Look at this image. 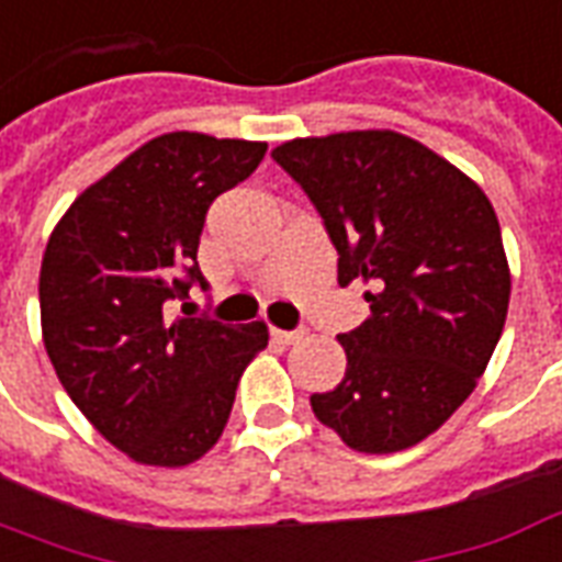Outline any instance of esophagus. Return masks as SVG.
Masks as SVG:
<instances>
[{
    "label": "esophagus",
    "mask_w": 562,
    "mask_h": 562,
    "mask_svg": "<svg viewBox=\"0 0 562 562\" xmlns=\"http://www.w3.org/2000/svg\"><path fill=\"white\" fill-rule=\"evenodd\" d=\"M270 334H273V339H277V342H282V345H294V342H301V339H303V330H277V327H273Z\"/></svg>",
    "instance_id": "1"
}]
</instances>
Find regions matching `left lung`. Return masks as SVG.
<instances>
[{"label":"left lung","instance_id":"obj_1","mask_svg":"<svg viewBox=\"0 0 562 562\" xmlns=\"http://www.w3.org/2000/svg\"><path fill=\"white\" fill-rule=\"evenodd\" d=\"M270 157L318 211L339 285L378 289L372 315L339 334L348 369L310 396L315 417L357 452L408 450L471 396L503 334L509 268L492 202L393 131L292 139Z\"/></svg>","mask_w":562,"mask_h":562}]
</instances>
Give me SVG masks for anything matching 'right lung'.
<instances>
[{"label":"right lung","mask_w":562,"mask_h":562,"mask_svg":"<svg viewBox=\"0 0 562 562\" xmlns=\"http://www.w3.org/2000/svg\"><path fill=\"white\" fill-rule=\"evenodd\" d=\"M265 143L166 133L82 193L41 261V327L74 405L133 461L181 468L226 429L268 327L207 313L171 322L190 289L211 202L256 172Z\"/></svg>","instance_id":"add662e5"}]
</instances>
